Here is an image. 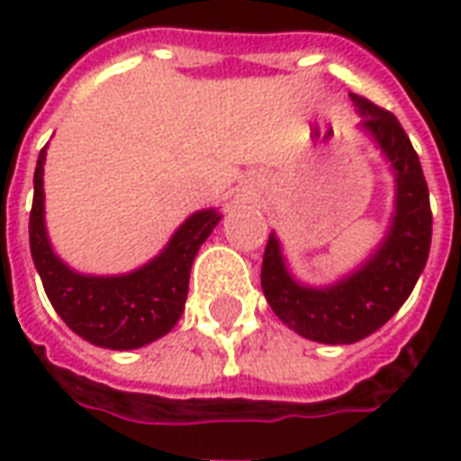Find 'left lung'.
<instances>
[{
	"label": "left lung",
	"mask_w": 461,
	"mask_h": 461,
	"mask_svg": "<svg viewBox=\"0 0 461 461\" xmlns=\"http://www.w3.org/2000/svg\"><path fill=\"white\" fill-rule=\"evenodd\" d=\"M357 131L370 135L395 177V212L377 249L329 286H309L291 274L279 237L271 231L261 261V289L271 311L299 336L329 346L367 339L393 319L415 289L432 241V212L422 165L390 111L350 94Z\"/></svg>",
	"instance_id": "obj_1"
}]
</instances>
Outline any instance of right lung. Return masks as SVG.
Returning a JSON list of instances; mask_svg holds the SVG:
<instances>
[{
  "mask_svg": "<svg viewBox=\"0 0 461 461\" xmlns=\"http://www.w3.org/2000/svg\"><path fill=\"white\" fill-rule=\"evenodd\" d=\"M44 162L46 148L36 160L29 247L56 313L76 336L111 350L142 348L170 333L185 311L192 261L220 224V212L200 210L190 214L158 257L128 274H78L56 257L46 234Z\"/></svg>",
  "mask_w": 461,
  "mask_h": 461,
  "instance_id": "right-lung-1",
  "label": "right lung"
}]
</instances>
